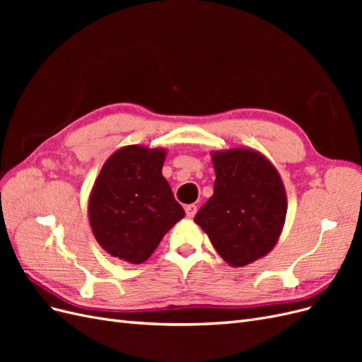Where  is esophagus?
Wrapping results in <instances>:
<instances>
[{
    "label": "esophagus",
    "mask_w": 362,
    "mask_h": 362,
    "mask_svg": "<svg viewBox=\"0 0 362 362\" xmlns=\"http://www.w3.org/2000/svg\"><path fill=\"white\" fill-rule=\"evenodd\" d=\"M184 210H185V216L193 217L196 214V210H198V206H196L194 204H189V205H185Z\"/></svg>",
    "instance_id": "34e87169"
}]
</instances>
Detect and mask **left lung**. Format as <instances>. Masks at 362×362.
<instances>
[{
	"label": "left lung",
	"mask_w": 362,
	"mask_h": 362,
	"mask_svg": "<svg viewBox=\"0 0 362 362\" xmlns=\"http://www.w3.org/2000/svg\"><path fill=\"white\" fill-rule=\"evenodd\" d=\"M214 193L194 216L229 266L250 264L275 247L287 193L273 163L252 148L211 151Z\"/></svg>",
	"instance_id": "obj_1"
}]
</instances>
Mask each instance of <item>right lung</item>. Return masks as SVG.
<instances>
[{"instance_id": "obj_1", "label": "right lung", "mask_w": 362, "mask_h": 362, "mask_svg": "<svg viewBox=\"0 0 362 362\" xmlns=\"http://www.w3.org/2000/svg\"><path fill=\"white\" fill-rule=\"evenodd\" d=\"M168 149L128 145L107 158L89 194L87 216L100 246L141 264L184 217L161 169Z\"/></svg>"}]
</instances>
